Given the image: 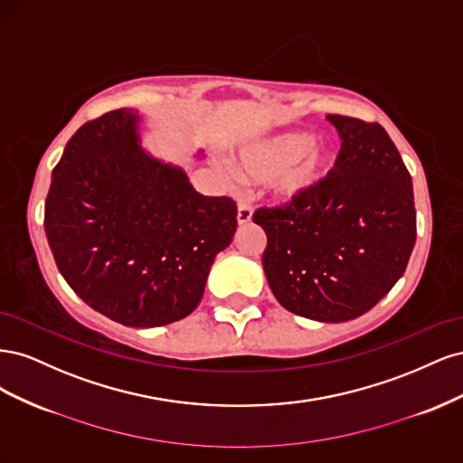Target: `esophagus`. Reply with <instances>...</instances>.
<instances>
[{
  "label": "esophagus",
  "mask_w": 463,
  "mask_h": 463,
  "mask_svg": "<svg viewBox=\"0 0 463 463\" xmlns=\"http://www.w3.org/2000/svg\"><path fill=\"white\" fill-rule=\"evenodd\" d=\"M250 220H253V210H250L247 203H240V206H237V222L243 226V223H249Z\"/></svg>",
  "instance_id": "34e87169"
}]
</instances>
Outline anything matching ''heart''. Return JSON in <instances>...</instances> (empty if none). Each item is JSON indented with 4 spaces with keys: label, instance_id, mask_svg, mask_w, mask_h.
<instances>
[{
    "label": "heart",
    "instance_id": "obj_1",
    "mask_svg": "<svg viewBox=\"0 0 463 463\" xmlns=\"http://www.w3.org/2000/svg\"><path fill=\"white\" fill-rule=\"evenodd\" d=\"M338 154L325 143H315L307 131H286L237 150V172L245 179L270 181L272 197L291 204L309 197L330 177Z\"/></svg>",
    "mask_w": 463,
    "mask_h": 463
}]
</instances>
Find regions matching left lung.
I'll list each match as a JSON object with an SVG mask.
<instances>
[{
	"label": "left lung",
	"instance_id": "1",
	"mask_svg": "<svg viewBox=\"0 0 463 463\" xmlns=\"http://www.w3.org/2000/svg\"><path fill=\"white\" fill-rule=\"evenodd\" d=\"M340 133L334 172L309 197L259 208L262 269L284 309L318 322L361 317L405 272L417 235L413 184L378 123L326 116Z\"/></svg>",
	"mask_w": 463,
	"mask_h": 463
}]
</instances>
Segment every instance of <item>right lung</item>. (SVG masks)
<instances>
[{"instance_id":"obj_1","label":"right lung","mask_w":463,"mask_h":463,"mask_svg":"<svg viewBox=\"0 0 463 463\" xmlns=\"http://www.w3.org/2000/svg\"><path fill=\"white\" fill-rule=\"evenodd\" d=\"M143 118L121 108L69 138L53 167L44 230L55 264L94 311L133 328L191 315L237 230L228 197H204L184 167L143 148ZM201 156V152H197Z\"/></svg>"}]
</instances>
